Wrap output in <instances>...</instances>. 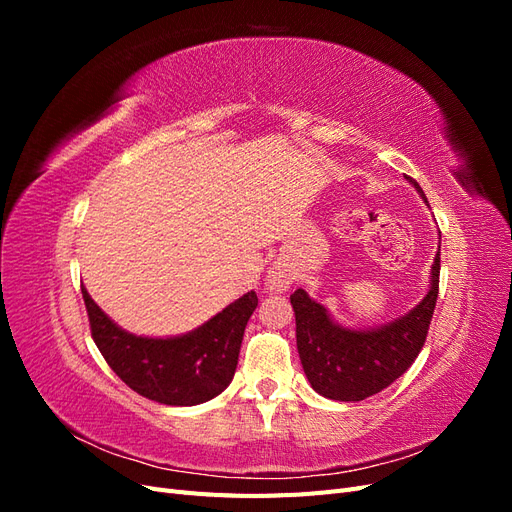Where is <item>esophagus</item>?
<instances>
[{"instance_id": "1", "label": "esophagus", "mask_w": 512, "mask_h": 512, "mask_svg": "<svg viewBox=\"0 0 512 512\" xmlns=\"http://www.w3.org/2000/svg\"><path fill=\"white\" fill-rule=\"evenodd\" d=\"M292 284V271L286 265H273L265 277L269 292H286Z\"/></svg>"}]
</instances>
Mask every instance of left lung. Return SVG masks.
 Masks as SVG:
<instances>
[{
	"instance_id": "obj_1",
	"label": "left lung",
	"mask_w": 512,
	"mask_h": 512,
	"mask_svg": "<svg viewBox=\"0 0 512 512\" xmlns=\"http://www.w3.org/2000/svg\"><path fill=\"white\" fill-rule=\"evenodd\" d=\"M406 179L427 203L421 185ZM438 282L440 247L433 258L425 297L404 316L365 329L346 327L303 288L294 290L290 303L297 320V350L312 389L335 401H363L406 374L425 344Z\"/></svg>"
}]
</instances>
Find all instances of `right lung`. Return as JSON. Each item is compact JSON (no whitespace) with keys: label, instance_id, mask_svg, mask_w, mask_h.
Listing matches in <instances>:
<instances>
[{"label":"right lung","instance_id":"obj_1","mask_svg":"<svg viewBox=\"0 0 512 512\" xmlns=\"http://www.w3.org/2000/svg\"><path fill=\"white\" fill-rule=\"evenodd\" d=\"M91 335L106 363L132 391L164 406H198L218 397L235 376L256 292L226 305L194 331L145 337L121 329L83 286Z\"/></svg>","mask_w":512,"mask_h":512}]
</instances>
